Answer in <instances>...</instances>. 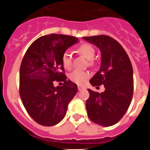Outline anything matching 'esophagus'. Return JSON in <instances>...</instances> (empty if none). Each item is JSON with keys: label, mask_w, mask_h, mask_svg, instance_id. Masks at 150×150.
<instances>
[{"label": "esophagus", "mask_w": 150, "mask_h": 150, "mask_svg": "<svg viewBox=\"0 0 150 150\" xmlns=\"http://www.w3.org/2000/svg\"><path fill=\"white\" fill-rule=\"evenodd\" d=\"M86 89V88L83 86H78V90L79 91H83V90H85Z\"/></svg>", "instance_id": "1"}]
</instances>
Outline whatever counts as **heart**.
Masks as SVG:
<instances>
[{
	"mask_svg": "<svg viewBox=\"0 0 150 150\" xmlns=\"http://www.w3.org/2000/svg\"><path fill=\"white\" fill-rule=\"evenodd\" d=\"M76 51L79 54L84 55L87 59H88V64H93V57L95 55V50L93 46L87 43H83L76 47ZM62 62L64 67L66 69H70L72 66V55L70 52H64L62 57ZM89 73L86 71L75 70L70 74V79L74 83L79 85L84 84L89 78Z\"/></svg>",
	"mask_w": 150,
	"mask_h": 150,
	"instance_id": "1",
	"label": "heart"
}]
</instances>
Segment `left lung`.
Masks as SVG:
<instances>
[{"label": "left lung", "mask_w": 150, "mask_h": 150, "mask_svg": "<svg viewBox=\"0 0 150 150\" xmlns=\"http://www.w3.org/2000/svg\"><path fill=\"white\" fill-rule=\"evenodd\" d=\"M101 52L99 71L90 79L92 86L104 85L105 91L98 93L88 89L86 107L93 122L107 127L121 120L128 110L134 91L133 68L128 54L118 41L107 35L84 37Z\"/></svg>", "instance_id": "obj_1"}]
</instances>
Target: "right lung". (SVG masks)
<instances>
[{
    "instance_id": "add662e5",
    "label": "right lung",
    "mask_w": 150,
    "mask_h": 150,
    "mask_svg": "<svg viewBox=\"0 0 150 150\" xmlns=\"http://www.w3.org/2000/svg\"><path fill=\"white\" fill-rule=\"evenodd\" d=\"M77 42L73 36H42L30 44L22 59L19 95L29 116L41 125L60 122L77 92L76 84L67 80L62 62L64 52ZM55 81H64V85L55 87Z\"/></svg>"
}]
</instances>
